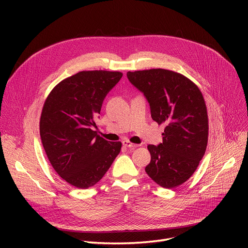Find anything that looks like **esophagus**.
I'll return each instance as SVG.
<instances>
[{"mask_svg": "<svg viewBox=\"0 0 248 248\" xmlns=\"http://www.w3.org/2000/svg\"><path fill=\"white\" fill-rule=\"evenodd\" d=\"M123 145H124V147H126V148H129V149H134V148H137V147H139L138 145H136V144H133V142L128 141V140H124V141H123Z\"/></svg>", "mask_w": 248, "mask_h": 248, "instance_id": "esophagus-1", "label": "esophagus"}]
</instances>
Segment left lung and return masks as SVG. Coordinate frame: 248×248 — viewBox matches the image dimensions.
Returning a JSON list of instances; mask_svg holds the SVG:
<instances>
[{
  "label": "left lung",
  "instance_id": "left-lung-1",
  "mask_svg": "<svg viewBox=\"0 0 248 248\" xmlns=\"http://www.w3.org/2000/svg\"><path fill=\"white\" fill-rule=\"evenodd\" d=\"M127 79L145 95L152 119L165 124L163 142L149 145L146 172L155 183L173 189L186 182L202 160L208 141V115L199 88L166 69L128 71Z\"/></svg>",
  "mask_w": 248,
  "mask_h": 248
}]
</instances>
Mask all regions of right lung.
<instances>
[{"label": "right lung", "mask_w": 248, "mask_h": 248, "mask_svg": "<svg viewBox=\"0 0 248 248\" xmlns=\"http://www.w3.org/2000/svg\"><path fill=\"white\" fill-rule=\"evenodd\" d=\"M122 72L81 71L58 83L45 100L40 137L56 173L70 185L87 189L108 172L122 142L97 136L95 119Z\"/></svg>", "instance_id": "add662e5"}]
</instances>
